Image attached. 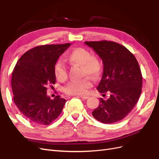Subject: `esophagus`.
Wrapping results in <instances>:
<instances>
[{
  "label": "esophagus",
  "mask_w": 159,
  "mask_h": 159,
  "mask_svg": "<svg viewBox=\"0 0 159 159\" xmlns=\"http://www.w3.org/2000/svg\"><path fill=\"white\" fill-rule=\"evenodd\" d=\"M80 97L83 98V99H87V98H89V96H86V95H81V96H80Z\"/></svg>",
  "instance_id": "34e87169"
}]
</instances>
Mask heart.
<instances>
[{
  "label": "heart",
  "mask_w": 159,
  "mask_h": 159,
  "mask_svg": "<svg viewBox=\"0 0 159 159\" xmlns=\"http://www.w3.org/2000/svg\"><path fill=\"white\" fill-rule=\"evenodd\" d=\"M67 61L72 64L81 66V74L83 75H89L97 78L102 72V64L97 56L92 55L87 49L83 47L74 48L67 56ZM54 74L58 81H64L67 79L68 74L66 66L61 62L57 61L54 64ZM91 80L85 77L80 80L72 81L64 88L65 93L69 95H85L92 87Z\"/></svg>",
  "instance_id": "heart-1"
}]
</instances>
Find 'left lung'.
I'll use <instances>...</instances> for the list:
<instances>
[{"mask_svg": "<svg viewBox=\"0 0 159 159\" xmlns=\"http://www.w3.org/2000/svg\"><path fill=\"white\" fill-rule=\"evenodd\" d=\"M102 59L103 73L97 87L109 93L107 100L92 112L98 121L112 124L122 120L132 110L141 93L142 74L138 61L127 48L108 41H85Z\"/></svg>", "mask_w": 159, "mask_h": 159, "instance_id": "8db88e82", "label": "left lung"}]
</instances>
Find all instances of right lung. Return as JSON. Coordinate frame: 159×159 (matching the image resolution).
<instances>
[{"instance_id":"right-lung-1","label":"right lung","mask_w":159,"mask_h":159,"mask_svg":"<svg viewBox=\"0 0 159 159\" xmlns=\"http://www.w3.org/2000/svg\"><path fill=\"white\" fill-rule=\"evenodd\" d=\"M71 43L45 45L25 52L14 68L12 89L16 105L30 122L48 125L61 114L66 103L60 95H47V86L56 83L54 64Z\"/></svg>"}]
</instances>
